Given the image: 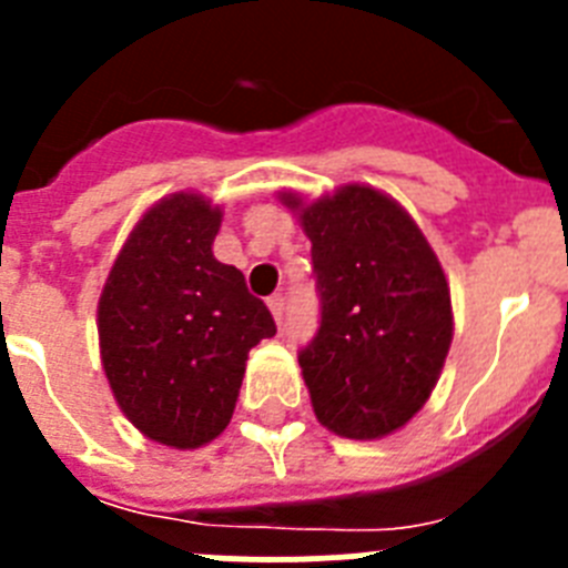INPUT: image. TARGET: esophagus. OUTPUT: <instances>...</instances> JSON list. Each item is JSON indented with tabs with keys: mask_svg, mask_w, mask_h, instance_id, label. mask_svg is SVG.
<instances>
[{
	"mask_svg": "<svg viewBox=\"0 0 568 568\" xmlns=\"http://www.w3.org/2000/svg\"><path fill=\"white\" fill-rule=\"evenodd\" d=\"M270 304V313H273V318H275V324H284V298H281V295H273V298L267 301Z\"/></svg>",
	"mask_w": 568,
	"mask_h": 568,
	"instance_id": "obj_1",
	"label": "esophagus"
}]
</instances>
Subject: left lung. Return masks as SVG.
<instances>
[{
	"instance_id": "8db88e82",
	"label": "left lung",
	"mask_w": 568,
	"mask_h": 568,
	"mask_svg": "<svg viewBox=\"0 0 568 568\" xmlns=\"http://www.w3.org/2000/svg\"><path fill=\"white\" fill-rule=\"evenodd\" d=\"M278 199L313 241L321 327L298 364L315 418L341 438L393 435L433 395L453 344L438 255L413 215L369 184Z\"/></svg>"
}]
</instances>
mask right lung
<instances>
[{
  "mask_svg": "<svg viewBox=\"0 0 568 568\" xmlns=\"http://www.w3.org/2000/svg\"><path fill=\"white\" fill-rule=\"evenodd\" d=\"M222 207L182 190L130 230L99 298L113 398L155 444L199 449L227 429L247 355L275 321L241 270L213 255Z\"/></svg>",
  "mask_w": 568,
  "mask_h": 568,
  "instance_id": "obj_1",
  "label": "right lung"
}]
</instances>
